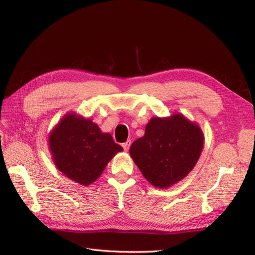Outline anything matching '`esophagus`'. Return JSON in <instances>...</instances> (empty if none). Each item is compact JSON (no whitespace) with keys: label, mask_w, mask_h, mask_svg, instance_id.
Wrapping results in <instances>:
<instances>
[{"label":"esophagus","mask_w":255,"mask_h":255,"mask_svg":"<svg viewBox=\"0 0 255 255\" xmlns=\"http://www.w3.org/2000/svg\"><path fill=\"white\" fill-rule=\"evenodd\" d=\"M129 146H130V140H128L126 142L122 143V148L125 151H128L129 150Z\"/></svg>","instance_id":"obj_1"}]
</instances>
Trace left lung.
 I'll list each match as a JSON object with an SVG mask.
<instances>
[{
	"instance_id": "8db88e82",
	"label": "left lung",
	"mask_w": 255,
	"mask_h": 255,
	"mask_svg": "<svg viewBox=\"0 0 255 255\" xmlns=\"http://www.w3.org/2000/svg\"><path fill=\"white\" fill-rule=\"evenodd\" d=\"M203 134L181 115L153 118L144 136L130 145L129 154L154 186L166 188L184 179L195 167L203 148Z\"/></svg>"
}]
</instances>
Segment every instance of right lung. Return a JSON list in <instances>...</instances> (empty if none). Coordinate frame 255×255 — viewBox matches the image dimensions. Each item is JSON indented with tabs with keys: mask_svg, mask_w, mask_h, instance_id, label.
<instances>
[{
	"mask_svg": "<svg viewBox=\"0 0 255 255\" xmlns=\"http://www.w3.org/2000/svg\"><path fill=\"white\" fill-rule=\"evenodd\" d=\"M54 163L69 179L89 185L122 146L89 119L67 115L49 138Z\"/></svg>",
	"mask_w": 255,
	"mask_h": 255,
	"instance_id": "obj_1",
	"label": "right lung"
}]
</instances>
